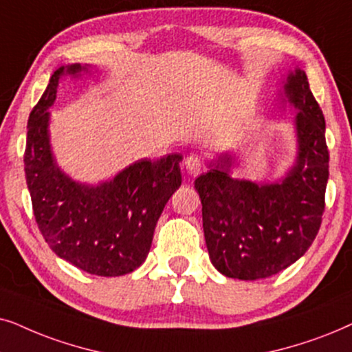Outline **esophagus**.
I'll return each instance as SVG.
<instances>
[{
  "instance_id": "esophagus-1",
  "label": "esophagus",
  "mask_w": 352,
  "mask_h": 352,
  "mask_svg": "<svg viewBox=\"0 0 352 352\" xmlns=\"http://www.w3.org/2000/svg\"><path fill=\"white\" fill-rule=\"evenodd\" d=\"M185 166L186 170L190 173H198L201 170V167H203V157L198 156V154H190V156L186 157Z\"/></svg>"
}]
</instances>
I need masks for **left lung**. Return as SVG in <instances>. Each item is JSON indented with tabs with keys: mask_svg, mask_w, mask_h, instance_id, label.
<instances>
[{
	"mask_svg": "<svg viewBox=\"0 0 352 352\" xmlns=\"http://www.w3.org/2000/svg\"><path fill=\"white\" fill-rule=\"evenodd\" d=\"M287 80L285 95L299 111V154L287 177L270 185L232 179L233 157L222 154L195 180L210 262L228 278L278 274L309 250L320 228L329 180L325 119L306 72L294 70Z\"/></svg>",
	"mask_w": 352,
	"mask_h": 352,
	"instance_id": "1",
	"label": "left lung"
}]
</instances>
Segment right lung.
Wrapping results in <instances>:
<instances>
[{
  "label": "right lung",
  "instance_id": "add662e5",
  "mask_svg": "<svg viewBox=\"0 0 352 352\" xmlns=\"http://www.w3.org/2000/svg\"><path fill=\"white\" fill-rule=\"evenodd\" d=\"M59 67L30 112L23 154L32 208L48 246L70 264L100 277L133 272L146 259L159 215L182 184V154L142 161L111 182L88 186L70 180L54 164L48 138V107L64 72Z\"/></svg>",
  "mask_w": 352,
  "mask_h": 352
}]
</instances>
